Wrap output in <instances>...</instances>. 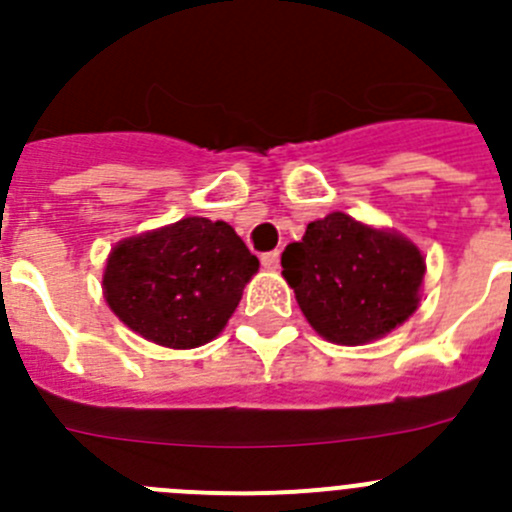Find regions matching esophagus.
Instances as JSON below:
<instances>
[{"label":"esophagus","mask_w":512,"mask_h":512,"mask_svg":"<svg viewBox=\"0 0 512 512\" xmlns=\"http://www.w3.org/2000/svg\"><path fill=\"white\" fill-rule=\"evenodd\" d=\"M261 264H264V269H279V251H269L261 256Z\"/></svg>","instance_id":"obj_1"}]
</instances>
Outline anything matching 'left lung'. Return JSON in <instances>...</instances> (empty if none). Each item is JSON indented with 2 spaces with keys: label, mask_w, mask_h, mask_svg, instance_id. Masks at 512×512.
I'll return each mask as SVG.
<instances>
[{
  "label": "left lung",
  "mask_w": 512,
  "mask_h": 512,
  "mask_svg": "<svg viewBox=\"0 0 512 512\" xmlns=\"http://www.w3.org/2000/svg\"><path fill=\"white\" fill-rule=\"evenodd\" d=\"M282 269L307 323L328 341L356 346L413 315L425 261L402 235L330 212L284 248Z\"/></svg>",
  "instance_id": "1"
}]
</instances>
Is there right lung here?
<instances>
[{"mask_svg":"<svg viewBox=\"0 0 512 512\" xmlns=\"http://www.w3.org/2000/svg\"><path fill=\"white\" fill-rule=\"evenodd\" d=\"M259 259L223 220L184 217L128 238L107 259L104 297L148 341L194 348L225 328Z\"/></svg>","mask_w":512,"mask_h":512,"instance_id":"1","label":"right lung"}]
</instances>
